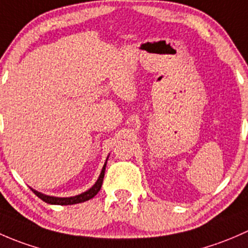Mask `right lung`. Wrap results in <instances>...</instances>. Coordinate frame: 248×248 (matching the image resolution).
<instances>
[{
    "mask_svg": "<svg viewBox=\"0 0 248 248\" xmlns=\"http://www.w3.org/2000/svg\"><path fill=\"white\" fill-rule=\"evenodd\" d=\"M107 159H108V156H107ZM107 159H106L105 163H104L103 170H101L100 175H99L98 180L95 181V184H94L91 188H88V190L85 191V192L80 193V195L73 196V197H55V196H48V195H45V193L38 192L37 190H34V188H32V187H31V190H32L33 192H34L35 195L40 198V200L44 201L45 203H48V204H55V205H71V204L83 203V202L92 200V198H93L94 196L99 192V191H100L101 185H103L104 175H105V168H106Z\"/></svg>",
    "mask_w": 248,
    "mask_h": 248,
    "instance_id": "add662e5",
    "label": "right lung"
}]
</instances>
